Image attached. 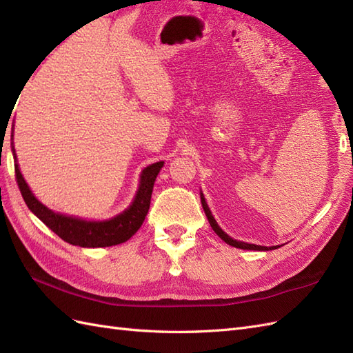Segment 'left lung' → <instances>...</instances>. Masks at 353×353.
<instances>
[{
	"mask_svg": "<svg viewBox=\"0 0 353 353\" xmlns=\"http://www.w3.org/2000/svg\"><path fill=\"white\" fill-rule=\"evenodd\" d=\"M200 199H201V204H203V209H204V214H206V216H208V219H209V224H210V227L214 228V232L221 237V239H223L225 243H228V245H232V247H236V248H241V250H254V251H269V250H275V248H278V247H260V245H252V243H245V242H239V241H234V239H232L230 236H228L227 233H224L223 230H221V227L218 225V223L215 221V218L212 216V212H210V209H209V206H208V203H206V200H204V195H203V192H200Z\"/></svg>",
	"mask_w": 353,
	"mask_h": 353,
	"instance_id": "obj_1",
	"label": "left lung"
}]
</instances>
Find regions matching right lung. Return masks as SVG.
<instances>
[{"label": "right lung", "mask_w": 353, "mask_h": 353, "mask_svg": "<svg viewBox=\"0 0 353 353\" xmlns=\"http://www.w3.org/2000/svg\"><path fill=\"white\" fill-rule=\"evenodd\" d=\"M163 162H154L152 165L145 167L141 173V179H139V188L132 204L125 212H121L120 215L108 221H101V223L99 221L96 223V221H83L78 218L54 214L52 210L45 208L30 191L27 182L21 174L18 163H14V177L28 209L46 227L51 228L57 236H60L64 242L84 248H103L126 242L143 225L147 212H149L150 208L154 180H157Z\"/></svg>", "instance_id": "add662e5"}]
</instances>
